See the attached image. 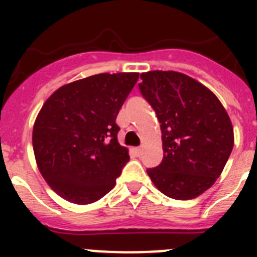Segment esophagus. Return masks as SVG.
<instances>
[{
  "label": "esophagus",
  "instance_id": "34e87169",
  "mask_svg": "<svg viewBox=\"0 0 257 257\" xmlns=\"http://www.w3.org/2000/svg\"><path fill=\"white\" fill-rule=\"evenodd\" d=\"M135 154H136V156H142V154H143L142 147H139V148H135Z\"/></svg>",
  "mask_w": 257,
  "mask_h": 257
}]
</instances>
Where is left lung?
<instances>
[{"label": "left lung", "mask_w": 257, "mask_h": 257, "mask_svg": "<svg viewBox=\"0 0 257 257\" xmlns=\"http://www.w3.org/2000/svg\"><path fill=\"white\" fill-rule=\"evenodd\" d=\"M139 88L160 121L163 160L148 169L156 188L187 201L210 189L234 145L230 118L217 96L197 79L175 70L140 74Z\"/></svg>", "instance_id": "left-lung-1"}]
</instances>
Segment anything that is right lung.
Returning <instances> with one entry per match:
<instances>
[{
	"label": "right lung",
	"instance_id": "right-lung-1",
	"mask_svg": "<svg viewBox=\"0 0 257 257\" xmlns=\"http://www.w3.org/2000/svg\"><path fill=\"white\" fill-rule=\"evenodd\" d=\"M139 73H100L59 87L33 126L36 162L61 198L88 205L114 188L128 149L119 145L115 118Z\"/></svg>",
	"mask_w": 257,
	"mask_h": 257
}]
</instances>
